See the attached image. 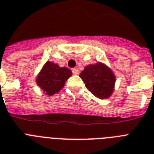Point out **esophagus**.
<instances>
[{
	"label": "esophagus",
	"instance_id": "obj_1",
	"mask_svg": "<svg viewBox=\"0 0 154 154\" xmlns=\"http://www.w3.org/2000/svg\"><path fill=\"white\" fill-rule=\"evenodd\" d=\"M72 71V73H73L74 75H78L80 73V71L77 69H73Z\"/></svg>",
	"mask_w": 154,
	"mask_h": 154
}]
</instances>
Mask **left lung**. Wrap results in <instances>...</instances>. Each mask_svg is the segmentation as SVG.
Wrapping results in <instances>:
<instances>
[{"instance_id": "1", "label": "left lung", "mask_w": 154, "mask_h": 154, "mask_svg": "<svg viewBox=\"0 0 154 154\" xmlns=\"http://www.w3.org/2000/svg\"><path fill=\"white\" fill-rule=\"evenodd\" d=\"M80 77L84 82L86 89L98 98H109L113 92L115 75L102 63L97 62L85 66Z\"/></svg>"}]
</instances>
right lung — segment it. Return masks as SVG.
I'll return each instance as SVG.
<instances>
[{
	"label": "right lung",
	"mask_w": 154,
	"mask_h": 154,
	"mask_svg": "<svg viewBox=\"0 0 154 154\" xmlns=\"http://www.w3.org/2000/svg\"><path fill=\"white\" fill-rule=\"evenodd\" d=\"M72 75V71L57 64L47 61L37 77V85L48 96L57 94L65 85V82Z\"/></svg>",
	"instance_id": "right-lung-1"
}]
</instances>
